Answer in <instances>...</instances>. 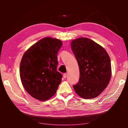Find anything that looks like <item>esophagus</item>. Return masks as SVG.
I'll list each match as a JSON object with an SVG mask.
<instances>
[{"label":"esophagus","instance_id":"1","mask_svg":"<svg viewBox=\"0 0 128 128\" xmlns=\"http://www.w3.org/2000/svg\"><path fill=\"white\" fill-rule=\"evenodd\" d=\"M66 76H67V74H66V73H64V74H63L64 78H66Z\"/></svg>","mask_w":128,"mask_h":128}]
</instances>
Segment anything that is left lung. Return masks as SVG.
Instances as JSON below:
<instances>
[{"mask_svg":"<svg viewBox=\"0 0 128 128\" xmlns=\"http://www.w3.org/2000/svg\"><path fill=\"white\" fill-rule=\"evenodd\" d=\"M71 48L80 68V78L73 85L77 94L84 99H92L107 87L111 77L110 56L100 45L87 38L71 42Z\"/></svg>","mask_w":128,"mask_h":128,"instance_id":"left-lung-1","label":"left lung"}]
</instances>
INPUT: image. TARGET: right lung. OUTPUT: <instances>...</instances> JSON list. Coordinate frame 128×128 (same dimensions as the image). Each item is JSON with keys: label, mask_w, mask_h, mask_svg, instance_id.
Instances as JSON below:
<instances>
[{"label": "right lung", "mask_w": 128, "mask_h": 128, "mask_svg": "<svg viewBox=\"0 0 128 128\" xmlns=\"http://www.w3.org/2000/svg\"><path fill=\"white\" fill-rule=\"evenodd\" d=\"M62 42L50 37L42 39L24 54L20 76L25 89L33 98L46 100L55 94L62 74L56 70L57 55Z\"/></svg>", "instance_id": "right-lung-1"}]
</instances>
